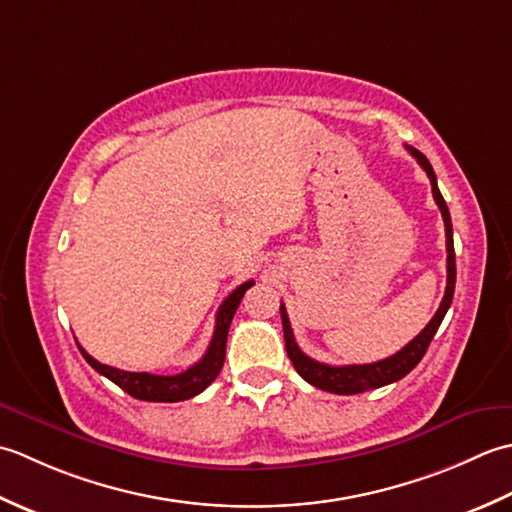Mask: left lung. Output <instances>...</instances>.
<instances>
[{
    "mask_svg": "<svg viewBox=\"0 0 512 512\" xmlns=\"http://www.w3.org/2000/svg\"><path fill=\"white\" fill-rule=\"evenodd\" d=\"M406 150L411 152L413 159L422 165V170L426 172L431 181V190H433V198L437 207H440L442 218H444V227H446V291L444 298L440 302V309L435 311V316L431 318L429 325H426L417 336L406 344L404 349H400L398 353H393L391 358H384L380 362H371V364H344V367H331V364L311 360L307 353H302L300 347L296 344L294 331H291L289 325V316L285 305H280V318H283V331H285V349L287 356L294 364V369L300 373V378H305L309 384L314 387L329 391V393H338V395H353V393H362V391H371L384 387V384L398 382L402 380L406 373L413 371L417 367V362L424 358L426 349L435 336V331L440 329L442 320L446 316L448 307L453 302V291H455V247H453V225H451V214H448V207L444 196L440 194V187H437V179L435 172L431 168V163L426 156L406 145Z\"/></svg>",
    "mask_w": 512,
    "mask_h": 512,
    "instance_id": "1",
    "label": "left lung"
}]
</instances>
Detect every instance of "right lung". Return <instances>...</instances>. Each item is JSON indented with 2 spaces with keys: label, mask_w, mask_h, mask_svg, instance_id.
Here are the masks:
<instances>
[{
  "label": "right lung",
  "mask_w": 512,
  "mask_h": 512,
  "mask_svg": "<svg viewBox=\"0 0 512 512\" xmlns=\"http://www.w3.org/2000/svg\"><path fill=\"white\" fill-rule=\"evenodd\" d=\"M254 285V280H247L241 287H236L232 294H229L223 305L216 311V327L210 347H207L205 356L192 364L190 369L176 375H154V373H134V371H121L108 367V364H101L86 351L79 347L83 358L90 364L97 373L106 375L117 387H121L125 393H130L132 398L145 400V402H181L190 400L194 395L205 391L210 384L218 378V373L223 369L225 362V344H227V333L229 325H232V318L236 314L238 305L245 296V291Z\"/></svg>",
  "instance_id": "1"
}]
</instances>
